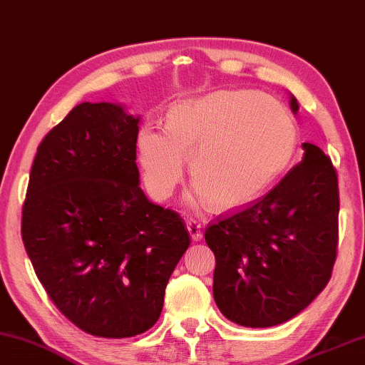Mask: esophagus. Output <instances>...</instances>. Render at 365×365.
<instances>
[{
	"mask_svg": "<svg viewBox=\"0 0 365 365\" xmlns=\"http://www.w3.org/2000/svg\"><path fill=\"white\" fill-rule=\"evenodd\" d=\"M187 227H188V232H190L192 240L195 242L202 240V226L199 225L196 220H188Z\"/></svg>",
	"mask_w": 365,
	"mask_h": 365,
	"instance_id": "esophagus-1",
	"label": "esophagus"
}]
</instances>
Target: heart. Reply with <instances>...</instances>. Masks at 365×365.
Instances as JSON below:
<instances>
[{
    "label": "heart",
    "instance_id": "1",
    "mask_svg": "<svg viewBox=\"0 0 365 365\" xmlns=\"http://www.w3.org/2000/svg\"><path fill=\"white\" fill-rule=\"evenodd\" d=\"M297 145L294 121L274 98L221 90L175 104L166 130L144 125L138 150L150 195H174L191 160L196 178L185 195L190 209L215 202L237 209L259 199L288 169Z\"/></svg>",
    "mask_w": 365,
    "mask_h": 365
}]
</instances>
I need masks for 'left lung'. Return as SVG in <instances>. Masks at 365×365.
I'll return each mask as SVG.
<instances>
[{"mask_svg":"<svg viewBox=\"0 0 365 365\" xmlns=\"http://www.w3.org/2000/svg\"><path fill=\"white\" fill-rule=\"evenodd\" d=\"M289 106L297 113V99ZM302 161L248 209L205 230L215 255L213 299L245 327L294 318L329 282L337 256L339 182L329 156L304 142Z\"/></svg>","mask_w":365,"mask_h":365,"instance_id":"8db88e82","label":"left lung"}]
</instances>
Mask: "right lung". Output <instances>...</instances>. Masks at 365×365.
<instances>
[{"label":"right lung","instance_id":"add662e5","mask_svg":"<svg viewBox=\"0 0 365 365\" xmlns=\"http://www.w3.org/2000/svg\"><path fill=\"white\" fill-rule=\"evenodd\" d=\"M139 121L121 104L76 106L38 147L21 212V239L48 297L104 339L158 321L191 242L180 215L139 187Z\"/></svg>","mask_w":365,"mask_h":365}]
</instances>
